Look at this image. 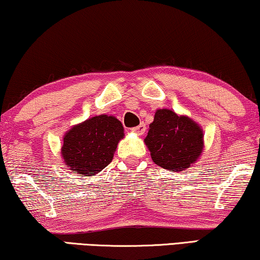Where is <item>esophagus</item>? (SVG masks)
Segmentation results:
<instances>
[{"label": "esophagus", "instance_id": "1", "mask_svg": "<svg viewBox=\"0 0 260 260\" xmlns=\"http://www.w3.org/2000/svg\"><path fill=\"white\" fill-rule=\"evenodd\" d=\"M145 130H146V127H145V124L144 123H141L139 124V125H137V126H135L134 129H133V131L135 134H137V135H139V136H141V135H143L145 133Z\"/></svg>", "mask_w": 260, "mask_h": 260}]
</instances>
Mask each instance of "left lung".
I'll return each mask as SVG.
<instances>
[{
	"instance_id": "obj_1",
	"label": "left lung",
	"mask_w": 260,
	"mask_h": 260,
	"mask_svg": "<svg viewBox=\"0 0 260 260\" xmlns=\"http://www.w3.org/2000/svg\"><path fill=\"white\" fill-rule=\"evenodd\" d=\"M144 143L158 167L180 172L199 159L204 149V134L189 116L158 109Z\"/></svg>"
}]
</instances>
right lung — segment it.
<instances>
[{"instance_id":"right-lung-1","label":"right lung","mask_w":260,"mask_h":260,"mask_svg":"<svg viewBox=\"0 0 260 260\" xmlns=\"http://www.w3.org/2000/svg\"><path fill=\"white\" fill-rule=\"evenodd\" d=\"M123 138L124 127L115 116H93L67 131L62 159L74 174L95 176L111 163Z\"/></svg>"}]
</instances>
